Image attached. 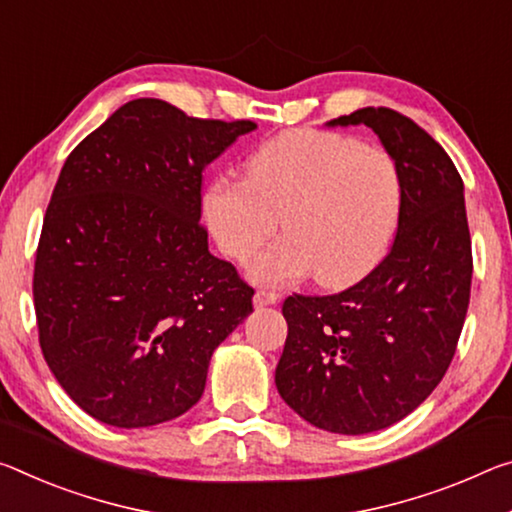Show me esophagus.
Listing matches in <instances>:
<instances>
[{
  "label": "esophagus",
  "instance_id": "obj_1",
  "mask_svg": "<svg viewBox=\"0 0 512 512\" xmlns=\"http://www.w3.org/2000/svg\"><path fill=\"white\" fill-rule=\"evenodd\" d=\"M280 300V294H275V291H266V289H257L255 294V305L257 307H264V305H275Z\"/></svg>",
  "mask_w": 512,
  "mask_h": 512
}]
</instances>
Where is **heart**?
Wrapping results in <instances>:
<instances>
[{
    "label": "heart",
    "mask_w": 512,
    "mask_h": 512,
    "mask_svg": "<svg viewBox=\"0 0 512 512\" xmlns=\"http://www.w3.org/2000/svg\"><path fill=\"white\" fill-rule=\"evenodd\" d=\"M403 214V180L392 154L339 132L294 129L246 159V177H218L202 196L214 241L248 262L278 227L282 237L250 273L282 287L314 273L323 287L358 282L383 262Z\"/></svg>",
    "instance_id": "1"
}]
</instances>
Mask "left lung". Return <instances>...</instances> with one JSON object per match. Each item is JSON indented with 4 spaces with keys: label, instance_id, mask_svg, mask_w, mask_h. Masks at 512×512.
<instances>
[{
    "label": "left lung",
    "instance_id": "1",
    "mask_svg": "<svg viewBox=\"0 0 512 512\" xmlns=\"http://www.w3.org/2000/svg\"><path fill=\"white\" fill-rule=\"evenodd\" d=\"M328 125L378 134L401 170L403 214L389 255L358 285L285 300L275 385L312 426L364 435L408 417L449 369L469 307L472 239L462 177L415 120L367 107Z\"/></svg>",
    "mask_w": 512,
    "mask_h": 512
}]
</instances>
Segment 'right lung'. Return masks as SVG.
Returning <instances> with one entry per match:
<instances>
[{"mask_svg":"<svg viewBox=\"0 0 512 512\" xmlns=\"http://www.w3.org/2000/svg\"><path fill=\"white\" fill-rule=\"evenodd\" d=\"M255 127L141 97L63 164L36 250L38 339L59 385L102 424L184 415L216 346L253 312V287L209 253L200 186Z\"/></svg>","mask_w":512,"mask_h":512,"instance_id":"right-lung-1","label":"right lung"}]
</instances>
